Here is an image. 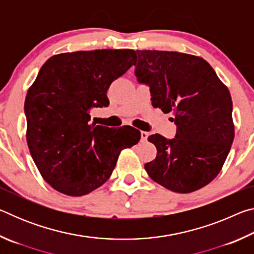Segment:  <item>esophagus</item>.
<instances>
[{"label":"esophagus","instance_id":"1","mask_svg":"<svg viewBox=\"0 0 254 254\" xmlns=\"http://www.w3.org/2000/svg\"><path fill=\"white\" fill-rule=\"evenodd\" d=\"M148 136H149V133L148 132H145V131H141V141H147V139H148Z\"/></svg>","mask_w":254,"mask_h":254}]
</instances>
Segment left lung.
I'll return each mask as SVG.
<instances>
[{"label": "left lung", "instance_id": "1", "mask_svg": "<svg viewBox=\"0 0 254 254\" xmlns=\"http://www.w3.org/2000/svg\"><path fill=\"white\" fill-rule=\"evenodd\" d=\"M135 77L150 87L153 107L174 114V139L148 137L157 157L144 169L175 192L195 191L220 173L234 139L231 94L212 66L177 51L136 50Z\"/></svg>", "mask_w": 254, "mask_h": 254}]
</instances>
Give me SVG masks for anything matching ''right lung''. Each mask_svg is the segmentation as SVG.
I'll return each instance as SVG.
<instances>
[{
  "label": "right lung",
  "mask_w": 254,
  "mask_h": 254,
  "mask_svg": "<svg viewBox=\"0 0 254 254\" xmlns=\"http://www.w3.org/2000/svg\"><path fill=\"white\" fill-rule=\"evenodd\" d=\"M135 51L102 49L50 57L24 102L27 142L47 183L68 196H83L111 177L120 152L139 142L136 128L91 124L89 111L109 106L112 81L134 65Z\"/></svg>",
  "instance_id": "obj_1"
}]
</instances>
